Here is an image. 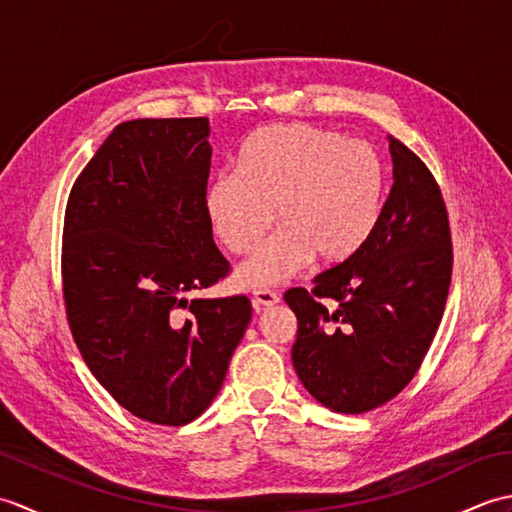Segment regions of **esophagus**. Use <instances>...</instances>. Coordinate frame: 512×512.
<instances>
[{"mask_svg":"<svg viewBox=\"0 0 512 512\" xmlns=\"http://www.w3.org/2000/svg\"><path fill=\"white\" fill-rule=\"evenodd\" d=\"M275 303H279V295L275 290H268V288H262V290H255L253 292V308L255 312H262L270 306H275Z\"/></svg>","mask_w":512,"mask_h":512,"instance_id":"esophagus-1","label":"esophagus"}]
</instances>
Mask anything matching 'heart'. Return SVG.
<instances>
[{"instance_id": "1", "label": "heart", "mask_w": 512, "mask_h": 512, "mask_svg": "<svg viewBox=\"0 0 512 512\" xmlns=\"http://www.w3.org/2000/svg\"><path fill=\"white\" fill-rule=\"evenodd\" d=\"M383 198L385 167L372 147L332 129L288 123L246 138L237 171L206 187L204 211L235 255L250 253L277 217L281 231L235 270L237 286L262 288L310 262L330 268L352 259L374 235Z\"/></svg>"}]
</instances>
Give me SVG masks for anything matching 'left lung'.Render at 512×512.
I'll use <instances>...</instances> for the list:
<instances>
[{
    "instance_id": "8db88e82",
    "label": "left lung",
    "mask_w": 512,
    "mask_h": 512,
    "mask_svg": "<svg viewBox=\"0 0 512 512\" xmlns=\"http://www.w3.org/2000/svg\"><path fill=\"white\" fill-rule=\"evenodd\" d=\"M394 184L369 242L347 262L290 288L292 365L336 413L372 411L416 376L436 336L453 268L449 215L436 178L389 136Z\"/></svg>"
}]
</instances>
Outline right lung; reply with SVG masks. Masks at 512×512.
Returning <instances> with one entry per match:
<instances>
[{
    "label": "right lung",
    "instance_id": "add662e5",
    "mask_svg": "<svg viewBox=\"0 0 512 512\" xmlns=\"http://www.w3.org/2000/svg\"><path fill=\"white\" fill-rule=\"evenodd\" d=\"M209 134V118L121 123L65 209L61 273L76 347L118 405L167 427L211 405L253 314L244 295L189 299L228 273L204 211Z\"/></svg>",
    "mask_w": 512,
    "mask_h": 512
}]
</instances>
